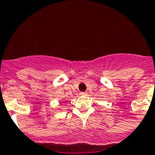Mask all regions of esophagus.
Listing matches in <instances>:
<instances>
[{"label":"esophagus","instance_id":"obj_1","mask_svg":"<svg viewBox=\"0 0 155 155\" xmlns=\"http://www.w3.org/2000/svg\"><path fill=\"white\" fill-rule=\"evenodd\" d=\"M80 95H87V92H80Z\"/></svg>","mask_w":155,"mask_h":155}]
</instances>
